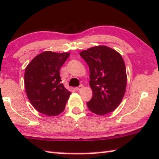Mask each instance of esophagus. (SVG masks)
<instances>
[{"label": "esophagus", "mask_w": 159, "mask_h": 159, "mask_svg": "<svg viewBox=\"0 0 159 159\" xmlns=\"http://www.w3.org/2000/svg\"><path fill=\"white\" fill-rule=\"evenodd\" d=\"M83 88V85H80L79 86H78V87H76L75 89H76V90H80V89H81Z\"/></svg>", "instance_id": "34e87169"}]
</instances>
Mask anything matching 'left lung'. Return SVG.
Listing matches in <instances>:
<instances>
[{
	"label": "left lung",
	"instance_id": "1",
	"mask_svg": "<svg viewBox=\"0 0 159 159\" xmlns=\"http://www.w3.org/2000/svg\"><path fill=\"white\" fill-rule=\"evenodd\" d=\"M89 69L92 97L87 103L89 111L103 115L117 108L126 88L125 64L121 55L106 46H97L80 53Z\"/></svg>",
	"mask_w": 159,
	"mask_h": 159
}]
</instances>
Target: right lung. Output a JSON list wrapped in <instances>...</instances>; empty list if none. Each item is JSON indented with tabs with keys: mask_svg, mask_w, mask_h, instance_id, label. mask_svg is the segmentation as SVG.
<instances>
[{
	"mask_svg": "<svg viewBox=\"0 0 159 159\" xmlns=\"http://www.w3.org/2000/svg\"><path fill=\"white\" fill-rule=\"evenodd\" d=\"M70 53L45 51L37 55L25 68V92L37 111L56 116L64 111L71 92L61 83L60 70Z\"/></svg>",
	"mask_w": 159,
	"mask_h": 159,
	"instance_id": "right-lung-1",
	"label": "right lung"
}]
</instances>
